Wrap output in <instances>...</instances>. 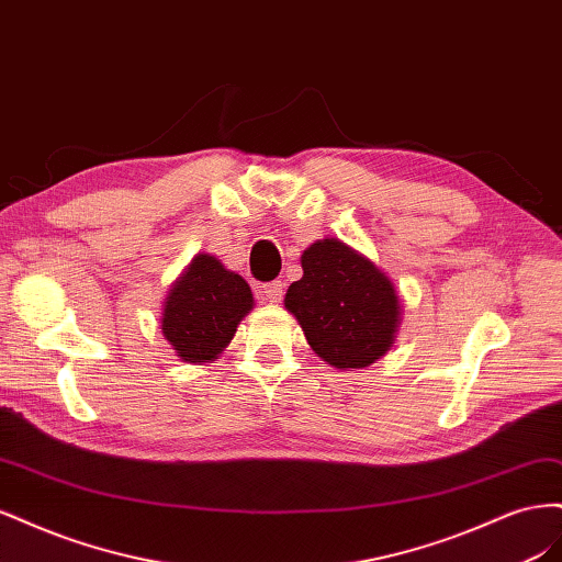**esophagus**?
I'll list each match as a JSON object with an SVG mask.
<instances>
[{
  "label": "esophagus",
  "instance_id": "esophagus-1",
  "mask_svg": "<svg viewBox=\"0 0 562 562\" xmlns=\"http://www.w3.org/2000/svg\"><path fill=\"white\" fill-rule=\"evenodd\" d=\"M260 293L269 304H279L283 300V283L281 281H271L260 285Z\"/></svg>",
  "mask_w": 562,
  "mask_h": 562
}]
</instances>
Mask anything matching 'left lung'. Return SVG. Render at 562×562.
Returning <instances> with one entry per match:
<instances>
[{"mask_svg":"<svg viewBox=\"0 0 562 562\" xmlns=\"http://www.w3.org/2000/svg\"><path fill=\"white\" fill-rule=\"evenodd\" d=\"M302 279L288 285L295 316L318 359L333 368H368L394 347L403 304L384 271L345 241H314L302 252Z\"/></svg>","mask_w":562,"mask_h":562,"instance_id":"obj_1","label":"left lung"}]
</instances>
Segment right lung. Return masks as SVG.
Listing matches in <instances>:
<instances>
[{"label":"right lung","instance_id":"add662e5","mask_svg":"<svg viewBox=\"0 0 562 562\" xmlns=\"http://www.w3.org/2000/svg\"><path fill=\"white\" fill-rule=\"evenodd\" d=\"M252 304L241 274L211 252H196L164 300L161 335L180 361L206 366L227 349Z\"/></svg>","mask_w":562,"mask_h":562}]
</instances>
